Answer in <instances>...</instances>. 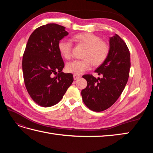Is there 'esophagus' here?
I'll use <instances>...</instances> for the list:
<instances>
[{"instance_id": "1", "label": "esophagus", "mask_w": 153, "mask_h": 153, "mask_svg": "<svg viewBox=\"0 0 153 153\" xmlns=\"http://www.w3.org/2000/svg\"><path fill=\"white\" fill-rule=\"evenodd\" d=\"M80 77V76H78V75H76V74H74V80H76L77 79H79Z\"/></svg>"}]
</instances>
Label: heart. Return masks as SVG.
<instances>
[{
    "label": "heart",
    "instance_id": "b5f03b06",
    "mask_svg": "<svg viewBox=\"0 0 153 153\" xmlns=\"http://www.w3.org/2000/svg\"><path fill=\"white\" fill-rule=\"evenodd\" d=\"M72 40L76 44L86 47L84 51L83 60H74L66 64V70L76 75L82 74L89 70L92 64L95 66L101 65L108 58L110 46L106 41L97 35L88 32L74 35ZM72 45L65 39H61L58 43V48L60 54L66 60L70 59L71 54Z\"/></svg>",
    "mask_w": 153,
    "mask_h": 153
}]
</instances>
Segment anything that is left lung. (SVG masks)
<instances>
[{
	"instance_id": "obj_1",
	"label": "left lung",
	"mask_w": 153,
	"mask_h": 153,
	"mask_svg": "<svg viewBox=\"0 0 153 153\" xmlns=\"http://www.w3.org/2000/svg\"><path fill=\"white\" fill-rule=\"evenodd\" d=\"M108 58L95 71L102 77L83 76L87 80L86 88L82 91L84 104L95 112L110 108L121 95L128 82L130 70V53L126 43L119 35L110 37Z\"/></svg>"
}]
</instances>
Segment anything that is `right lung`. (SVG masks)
<instances>
[{"instance_id":"1","label":"right lung","mask_w":153,"mask_h":153,"mask_svg":"<svg viewBox=\"0 0 153 153\" xmlns=\"http://www.w3.org/2000/svg\"><path fill=\"white\" fill-rule=\"evenodd\" d=\"M68 35L65 27L48 24L37 28L28 39L22 59L24 83L41 106L60 102L74 81L72 74L62 72L64 63L58 48V42Z\"/></svg>"}]
</instances>
